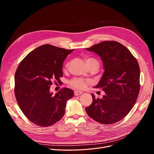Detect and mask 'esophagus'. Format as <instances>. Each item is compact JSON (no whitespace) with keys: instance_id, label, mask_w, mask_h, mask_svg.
<instances>
[{"instance_id":"obj_1","label":"esophagus","mask_w":154,"mask_h":154,"mask_svg":"<svg viewBox=\"0 0 154 154\" xmlns=\"http://www.w3.org/2000/svg\"><path fill=\"white\" fill-rule=\"evenodd\" d=\"M83 93V92H82V91H74V95L75 96H79V95H80V94H82Z\"/></svg>"}]
</instances>
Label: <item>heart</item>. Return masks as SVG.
I'll list each match as a JSON object with an SVG mask.
<instances>
[{
    "instance_id": "heart-1",
    "label": "heart",
    "mask_w": 154,
    "mask_h": 154,
    "mask_svg": "<svg viewBox=\"0 0 154 154\" xmlns=\"http://www.w3.org/2000/svg\"><path fill=\"white\" fill-rule=\"evenodd\" d=\"M85 60L88 68L95 67L97 69H98L100 67V63L96 59L91 57H85ZM66 67H68V63L66 65ZM69 83L72 87L77 88V89H83L86 85V82L83 79L80 78H72V80L69 81Z\"/></svg>"
}]
</instances>
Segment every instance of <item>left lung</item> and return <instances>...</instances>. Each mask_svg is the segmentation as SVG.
<instances>
[{
  "mask_svg": "<svg viewBox=\"0 0 154 154\" xmlns=\"http://www.w3.org/2000/svg\"><path fill=\"white\" fill-rule=\"evenodd\" d=\"M98 54L104 73L94 88L105 92L101 99L92 94V103L86 107L89 117L104 125L122 120L136 103L140 89V69L136 58L123 45L104 41L86 48Z\"/></svg>",
  "mask_w": 154,
  "mask_h": 154,
  "instance_id": "obj_1",
  "label": "left lung"
}]
</instances>
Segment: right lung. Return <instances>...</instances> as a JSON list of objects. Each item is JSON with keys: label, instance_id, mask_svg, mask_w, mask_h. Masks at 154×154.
Masks as SVG:
<instances>
[{"label": "right lung", "instance_id": "right-lung-1", "mask_svg": "<svg viewBox=\"0 0 154 154\" xmlns=\"http://www.w3.org/2000/svg\"><path fill=\"white\" fill-rule=\"evenodd\" d=\"M74 49L45 44L30 52L18 65L15 75V94L20 109L30 122L45 127L62 119L67 101L74 92L63 88L50 92L53 80L63 76V62Z\"/></svg>", "mask_w": 154, "mask_h": 154}]
</instances>
